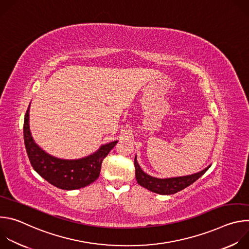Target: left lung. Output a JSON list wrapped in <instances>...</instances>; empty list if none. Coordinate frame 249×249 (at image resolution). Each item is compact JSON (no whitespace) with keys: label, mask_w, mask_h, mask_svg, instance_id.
I'll return each instance as SVG.
<instances>
[{"label":"left lung","mask_w":249,"mask_h":249,"mask_svg":"<svg viewBox=\"0 0 249 249\" xmlns=\"http://www.w3.org/2000/svg\"><path fill=\"white\" fill-rule=\"evenodd\" d=\"M134 164L136 168V179L137 182L145 187L146 189L160 194V195H170L176 192H179L182 189L188 187L192 183H194L198 178L210 168L211 164L208 165L203 170L189 174L184 176H177V177H169V178H158V177L151 176L144 172V170L141 168L137 161V156H135Z\"/></svg>","instance_id":"8db88e82"}]
</instances>
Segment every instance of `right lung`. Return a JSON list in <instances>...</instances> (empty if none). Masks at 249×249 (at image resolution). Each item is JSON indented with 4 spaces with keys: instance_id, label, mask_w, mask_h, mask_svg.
I'll use <instances>...</instances> for the list:
<instances>
[{
    "instance_id": "1",
    "label": "right lung",
    "mask_w": 249,
    "mask_h": 249,
    "mask_svg": "<svg viewBox=\"0 0 249 249\" xmlns=\"http://www.w3.org/2000/svg\"><path fill=\"white\" fill-rule=\"evenodd\" d=\"M29 107L30 104L24 117L23 138L26 153L34 170L50 184L64 190L80 189L95 181L100 173L102 160L118 141L102 145L95 153L78 160L53 157L43 151L32 138L29 128Z\"/></svg>"
}]
</instances>
